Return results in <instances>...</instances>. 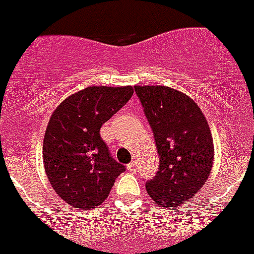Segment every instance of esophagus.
<instances>
[{
  "instance_id": "1",
  "label": "esophagus",
  "mask_w": 254,
  "mask_h": 254,
  "mask_svg": "<svg viewBox=\"0 0 254 254\" xmlns=\"http://www.w3.org/2000/svg\"><path fill=\"white\" fill-rule=\"evenodd\" d=\"M127 170L129 171L137 170V163H135V160H133V162H130L129 164H127Z\"/></svg>"
}]
</instances>
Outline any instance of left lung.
Returning a JSON list of instances; mask_svg holds the SVG:
<instances>
[{
  "instance_id": "1",
  "label": "left lung",
  "mask_w": 254,
  "mask_h": 254,
  "mask_svg": "<svg viewBox=\"0 0 254 254\" xmlns=\"http://www.w3.org/2000/svg\"><path fill=\"white\" fill-rule=\"evenodd\" d=\"M159 152V170L146 181L148 195L176 207L203 187L214 159L209 124L189 96L166 86H135Z\"/></svg>"
}]
</instances>
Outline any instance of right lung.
I'll list each match as a JSON object with an SVG mask.
<instances>
[{
  "label": "right lung",
  "instance_id": "add662e5",
  "mask_svg": "<svg viewBox=\"0 0 254 254\" xmlns=\"http://www.w3.org/2000/svg\"><path fill=\"white\" fill-rule=\"evenodd\" d=\"M131 95L130 86H92L55 109L44 135V168L56 193L73 207L87 210L103 203L125 171L111 155L100 127Z\"/></svg>",
  "mask_w": 254,
  "mask_h": 254
}]
</instances>
